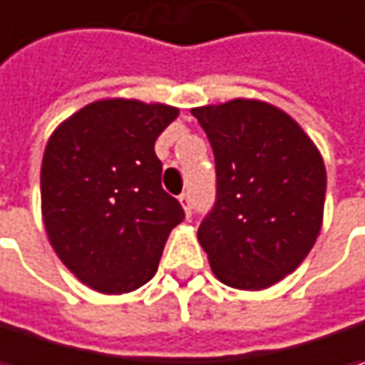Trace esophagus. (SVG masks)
Here are the masks:
<instances>
[{
    "instance_id": "obj_1",
    "label": "esophagus",
    "mask_w": 365,
    "mask_h": 365,
    "mask_svg": "<svg viewBox=\"0 0 365 365\" xmlns=\"http://www.w3.org/2000/svg\"><path fill=\"white\" fill-rule=\"evenodd\" d=\"M178 201H180V205H182V210L187 215H191V197H189V192H182L180 197H178Z\"/></svg>"
}]
</instances>
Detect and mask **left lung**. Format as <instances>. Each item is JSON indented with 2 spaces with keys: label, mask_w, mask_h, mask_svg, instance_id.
<instances>
[{
  "label": "left lung",
  "mask_w": 365,
  "mask_h": 365,
  "mask_svg": "<svg viewBox=\"0 0 365 365\" xmlns=\"http://www.w3.org/2000/svg\"><path fill=\"white\" fill-rule=\"evenodd\" d=\"M191 113L215 155L217 197L197 232L211 271L236 289L271 287L300 267L322 228L319 148L269 102L234 98Z\"/></svg>",
  "instance_id": "8db88e82"
}]
</instances>
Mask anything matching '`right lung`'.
Masks as SVG:
<instances>
[{
    "instance_id": "add662e5",
    "label": "right lung",
    "mask_w": 365,
    "mask_h": 365,
    "mask_svg": "<svg viewBox=\"0 0 365 365\" xmlns=\"http://www.w3.org/2000/svg\"><path fill=\"white\" fill-rule=\"evenodd\" d=\"M178 108L133 98L90 102L48 137L41 210L61 263L88 287L119 296L148 283L185 220L162 189L158 135Z\"/></svg>"
}]
</instances>
